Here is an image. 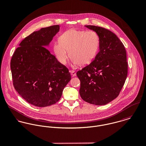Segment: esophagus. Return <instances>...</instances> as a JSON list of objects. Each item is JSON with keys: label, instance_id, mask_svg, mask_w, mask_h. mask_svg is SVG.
Listing matches in <instances>:
<instances>
[{"label": "esophagus", "instance_id": "obj_1", "mask_svg": "<svg viewBox=\"0 0 146 146\" xmlns=\"http://www.w3.org/2000/svg\"><path fill=\"white\" fill-rule=\"evenodd\" d=\"M70 73L72 77H76V73L74 70H70Z\"/></svg>", "mask_w": 146, "mask_h": 146}]
</instances>
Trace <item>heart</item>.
<instances>
[{
	"label": "heart",
	"mask_w": 146,
	"mask_h": 146,
	"mask_svg": "<svg viewBox=\"0 0 146 146\" xmlns=\"http://www.w3.org/2000/svg\"><path fill=\"white\" fill-rule=\"evenodd\" d=\"M100 45V36L96 32L70 29L59 37L58 42L53 43V49L62 64L67 63L70 54L73 66H86L96 56Z\"/></svg>",
	"instance_id": "obj_1"
}]
</instances>
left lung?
I'll return each instance as SVG.
<instances>
[{"label": "left lung", "instance_id": "1", "mask_svg": "<svg viewBox=\"0 0 146 146\" xmlns=\"http://www.w3.org/2000/svg\"><path fill=\"white\" fill-rule=\"evenodd\" d=\"M100 36V50L90 64L77 72L79 94L89 103L105 105L116 98L128 73L127 53L123 43L112 32L97 26L85 25Z\"/></svg>", "mask_w": 146, "mask_h": 146}]
</instances>
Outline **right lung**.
I'll return each instance as SVG.
<instances>
[{
    "instance_id": "right-lung-1",
    "label": "right lung",
    "mask_w": 146,
    "mask_h": 146,
    "mask_svg": "<svg viewBox=\"0 0 146 146\" xmlns=\"http://www.w3.org/2000/svg\"><path fill=\"white\" fill-rule=\"evenodd\" d=\"M59 30L56 25L34 32L23 40L11 58L14 88L23 99L36 107L55 104L71 79L67 68L46 48Z\"/></svg>"
}]
</instances>
